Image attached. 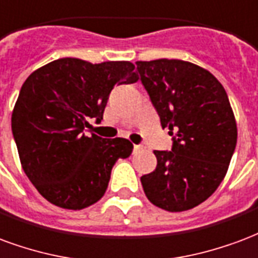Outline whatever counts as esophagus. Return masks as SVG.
<instances>
[{
	"mask_svg": "<svg viewBox=\"0 0 258 258\" xmlns=\"http://www.w3.org/2000/svg\"><path fill=\"white\" fill-rule=\"evenodd\" d=\"M142 146H140V144H135V146H133V151H139V150H142Z\"/></svg>",
	"mask_w": 258,
	"mask_h": 258,
	"instance_id": "esophagus-1",
	"label": "esophagus"
}]
</instances>
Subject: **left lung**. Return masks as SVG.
I'll use <instances>...</instances> for the list:
<instances>
[{
    "label": "left lung",
    "instance_id": "8db88e82",
    "mask_svg": "<svg viewBox=\"0 0 258 258\" xmlns=\"http://www.w3.org/2000/svg\"><path fill=\"white\" fill-rule=\"evenodd\" d=\"M136 70L169 127L170 151H154L157 168L140 177L148 201L168 212H184L217 189L236 146V122L227 92L213 74L189 61H136Z\"/></svg>",
    "mask_w": 258,
    "mask_h": 258
}]
</instances>
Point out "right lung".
Masks as SVG:
<instances>
[{"instance_id": "add662e5", "label": "right lung", "mask_w": 258, "mask_h": 258, "mask_svg": "<svg viewBox=\"0 0 258 258\" xmlns=\"http://www.w3.org/2000/svg\"><path fill=\"white\" fill-rule=\"evenodd\" d=\"M137 80L131 61L63 57L24 81L12 112L13 139L24 173L50 204L80 210L104 195L111 169L133 146L86 132L92 118L103 119L114 86Z\"/></svg>"}]
</instances>
